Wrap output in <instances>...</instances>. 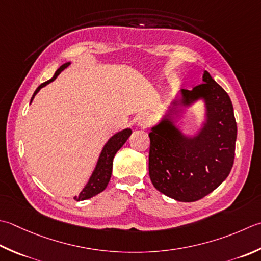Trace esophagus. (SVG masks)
<instances>
[{
  "label": "esophagus",
  "instance_id": "1",
  "mask_svg": "<svg viewBox=\"0 0 261 261\" xmlns=\"http://www.w3.org/2000/svg\"><path fill=\"white\" fill-rule=\"evenodd\" d=\"M151 124V119H150V116L149 115H147V114H144V115H141L140 117H139V120H138V125H139L140 127H148Z\"/></svg>",
  "mask_w": 261,
  "mask_h": 261
}]
</instances>
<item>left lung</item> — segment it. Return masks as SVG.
<instances>
[{
    "instance_id": "obj_1",
    "label": "left lung",
    "mask_w": 261,
    "mask_h": 261,
    "mask_svg": "<svg viewBox=\"0 0 261 261\" xmlns=\"http://www.w3.org/2000/svg\"><path fill=\"white\" fill-rule=\"evenodd\" d=\"M202 81L192 90L182 89V99L173 101L171 109L205 99L207 123L200 134L183 138L172 124L171 113L149 134L150 180L177 201H197L213 192L228 176L236 156L238 129L231 98L207 71Z\"/></svg>"
}]
</instances>
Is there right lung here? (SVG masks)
Segmentation results:
<instances>
[{"label":"right lung","instance_id":"right-lung-1","mask_svg":"<svg viewBox=\"0 0 261 261\" xmlns=\"http://www.w3.org/2000/svg\"><path fill=\"white\" fill-rule=\"evenodd\" d=\"M69 65H70L69 62L64 63L63 65H61L60 68L56 70V72L52 79L42 84L37 89L35 90V93L32 97V100L34 99L35 95L38 93L40 88H43L44 86L49 84L50 81L56 79V76L61 73V71H63L65 68H68ZM130 135H131V130L125 129L121 132H117L116 135H114L109 141H107V144L104 146L103 150H101V152H100L99 160H98V162H97L96 168L93 173V175H91L89 178V182L87 183V186L84 188V190L80 192V195L78 197H74L76 201L86 200V199H89L91 197L98 195V193L105 190V188L107 187V185H109L110 178L112 175L113 158L116 154V151L125 144V141L127 140V138L130 137Z\"/></svg>","mask_w":261,"mask_h":261}]
</instances>
